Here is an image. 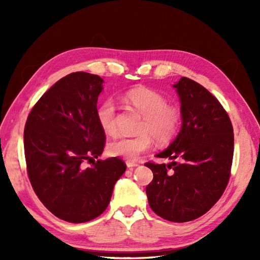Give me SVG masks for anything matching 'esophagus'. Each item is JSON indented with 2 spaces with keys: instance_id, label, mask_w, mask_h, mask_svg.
<instances>
[{
  "instance_id": "34e87169",
  "label": "esophagus",
  "mask_w": 260,
  "mask_h": 260,
  "mask_svg": "<svg viewBox=\"0 0 260 260\" xmlns=\"http://www.w3.org/2000/svg\"><path fill=\"white\" fill-rule=\"evenodd\" d=\"M126 166H127V169L132 170V169H134V167L139 166V164H138V162H134V161H126Z\"/></svg>"
}]
</instances>
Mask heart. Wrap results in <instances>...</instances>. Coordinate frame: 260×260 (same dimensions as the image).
Returning <instances> with one entry per match:
<instances>
[{
  "label": "heart",
  "instance_id": "b5f03b06",
  "mask_svg": "<svg viewBox=\"0 0 260 260\" xmlns=\"http://www.w3.org/2000/svg\"><path fill=\"white\" fill-rule=\"evenodd\" d=\"M124 100L143 116L139 126L140 134L133 138L120 136L109 142L107 151L110 156L136 160L150 149L152 138L164 144L177 135L181 125V112L174 105L167 104L164 95L150 88L140 87L125 93ZM96 117L105 134L116 133V105L113 101H104L99 107Z\"/></svg>",
  "mask_w": 260,
  "mask_h": 260
}]
</instances>
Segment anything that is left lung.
Listing matches in <instances>:
<instances>
[{"instance_id": "obj_1", "label": "left lung", "mask_w": 260, "mask_h": 260, "mask_svg": "<svg viewBox=\"0 0 260 260\" xmlns=\"http://www.w3.org/2000/svg\"><path fill=\"white\" fill-rule=\"evenodd\" d=\"M172 87L181 103V128L156 155L170 164L146 162L153 173L146 192L157 215L186 222L208 212L221 197L230 180L234 134L227 112L203 86L182 77Z\"/></svg>"}]
</instances>
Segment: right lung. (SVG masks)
<instances>
[{
	"label": "right lung",
	"mask_w": 260,
	"mask_h": 260,
	"mask_svg": "<svg viewBox=\"0 0 260 260\" xmlns=\"http://www.w3.org/2000/svg\"><path fill=\"white\" fill-rule=\"evenodd\" d=\"M104 80L74 72L50 87L29 112L24 150L30 184L43 205L65 221L80 223L104 212L126 171L102 155L105 134L96 117ZM94 160L90 167L83 162Z\"/></svg>",
	"instance_id": "obj_1"
}]
</instances>
